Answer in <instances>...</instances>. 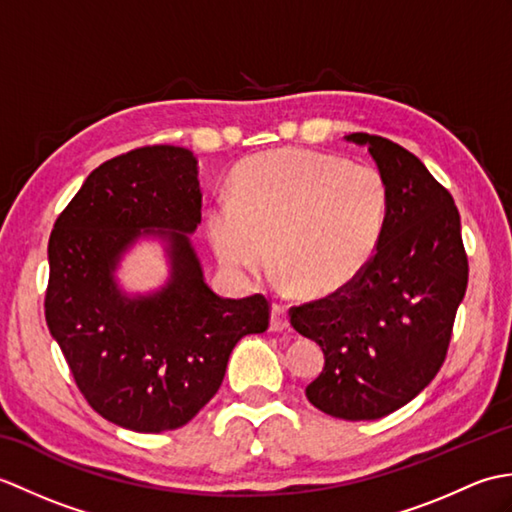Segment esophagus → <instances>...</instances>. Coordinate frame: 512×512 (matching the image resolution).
<instances>
[{
    "label": "esophagus",
    "mask_w": 512,
    "mask_h": 512,
    "mask_svg": "<svg viewBox=\"0 0 512 512\" xmlns=\"http://www.w3.org/2000/svg\"><path fill=\"white\" fill-rule=\"evenodd\" d=\"M288 312L284 306H279V303H273V308H270V330L273 332H284L288 328Z\"/></svg>",
    "instance_id": "34e87169"
}]
</instances>
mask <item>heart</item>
Returning a JSON list of instances; mask_svg holds the SVG:
<instances>
[{
  "mask_svg": "<svg viewBox=\"0 0 512 512\" xmlns=\"http://www.w3.org/2000/svg\"><path fill=\"white\" fill-rule=\"evenodd\" d=\"M387 182L376 167L323 151L284 147L233 169L228 202L206 213L213 253L235 277L273 262L301 295L345 288L372 262L385 235Z\"/></svg>",
  "mask_w": 512,
  "mask_h": 512,
  "instance_id": "1",
  "label": "heart"
}]
</instances>
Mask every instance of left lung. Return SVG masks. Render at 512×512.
<instances>
[{
    "label": "left lung",
    "mask_w": 512,
    "mask_h": 512,
    "mask_svg": "<svg viewBox=\"0 0 512 512\" xmlns=\"http://www.w3.org/2000/svg\"><path fill=\"white\" fill-rule=\"evenodd\" d=\"M345 140L367 145L387 182L385 235L352 284L290 308V323L325 356L306 387L312 405L334 418L378 420L440 372L469 259L458 206L411 151L363 132Z\"/></svg>",
    "instance_id": "8db88e82"
}]
</instances>
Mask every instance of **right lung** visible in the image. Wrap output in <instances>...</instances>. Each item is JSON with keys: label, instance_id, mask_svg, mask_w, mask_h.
<instances>
[{"label": "right lung", "instance_id": "obj_1", "mask_svg": "<svg viewBox=\"0 0 512 512\" xmlns=\"http://www.w3.org/2000/svg\"><path fill=\"white\" fill-rule=\"evenodd\" d=\"M200 211L191 151L140 147L94 169L50 233V334L85 400L123 429L187 424L217 394L237 341L268 330L264 295L224 299L204 281L189 239ZM140 236L163 239L172 275L129 298L113 273Z\"/></svg>", "mask_w": 512, "mask_h": 512}]
</instances>
